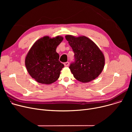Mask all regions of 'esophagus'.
I'll return each mask as SVG.
<instances>
[{"instance_id": "34e87169", "label": "esophagus", "mask_w": 132, "mask_h": 132, "mask_svg": "<svg viewBox=\"0 0 132 132\" xmlns=\"http://www.w3.org/2000/svg\"><path fill=\"white\" fill-rule=\"evenodd\" d=\"M69 64H70L69 62H64V65L65 66H68L69 65Z\"/></svg>"}]
</instances>
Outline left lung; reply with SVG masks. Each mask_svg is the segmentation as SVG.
<instances>
[{
	"label": "left lung",
	"instance_id": "1",
	"mask_svg": "<svg viewBox=\"0 0 132 132\" xmlns=\"http://www.w3.org/2000/svg\"><path fill=\"white\" fill-rule=\"evenodd\" d=\"M65 38L74 52L75 61L69 67L74 77L83 83L97 78L105 65L104 55L97 45L85 36L67 35Z\"/></svg>",
	"mask_w": 132,
	"mask_h": 132
}]
</instances>
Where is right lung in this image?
<instances>
[{
  "label": "right lung",
  "instance_id": "obj_1",
  "mask_svg": "<svg viewBox=\"0 0 132 132\" xmlns=\"http://www.w3.org/2000/svg\"><path fill=\"white\" fill-rule=\"evenodd\" d=\"M63 39L60 36H44L36 40L28 52L25 59L27 70L37 82L49 85L59 78L64 65L59 61L56 49Z\"/></svg>",
  "mask_w": 132,
  "mask_h": 132
}]
</instances>
